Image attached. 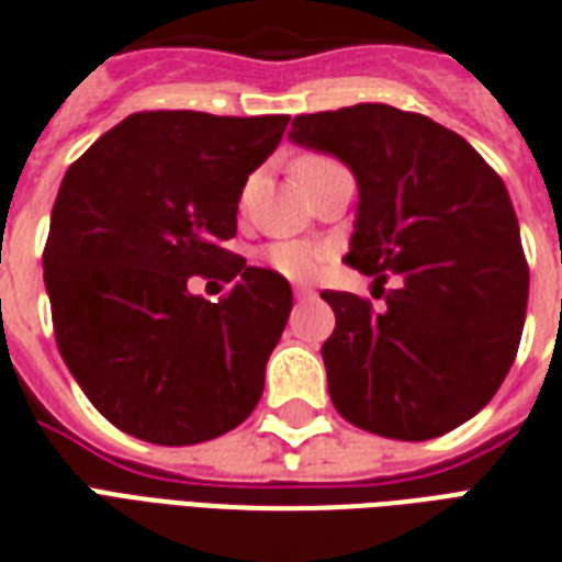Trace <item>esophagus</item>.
I'll return each mask as SVG.
<instances>
[{
  "label": "esophagus",
  "mask_w": 562,
  "mask_h": 562,
  "mask_svg": "<svg viewBox=\"0 0 562 562\" xmlns=\"http://www.w3.org/2000/svg\"><path fill=\"white\" fill-rule=\"evenodd\" d=\"M293 293H295V299H299V302H304V299H313V290H310V286H293Z\"/></svg>",
  "instance_id": "obj_1"
}]
</instances>
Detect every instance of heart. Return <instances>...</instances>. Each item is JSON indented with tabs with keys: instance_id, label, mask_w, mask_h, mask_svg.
Here are the masks:
<instances>
[{
	"instance_id": "1",
	"label": "heart",
	"mask_w": 562,
	"mask_h": 562,
	"mask_svg": "<svg viewBox=\"0 0 562 562\" xmlns=\"http://www.w3.org/2000/svg\"><path fill=\"white\" fill-rule=\"evenodd\" d=\"M316 159H325V156H304L295 165H307V161ZM263 260L276 269L278 276L304 281V278H313L322 269V263L327 260V249L313 244V240H278V244H269L263 249Z\"/></svg>"
}]
</instances>
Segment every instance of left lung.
I'll list each match as a JSON object with an SVG mask.
<instances>
[{
  "label": "left lung",
  "mask_w": 562,
  "mask_h": 562,
  "mask_svg": "<svg viewBox=\"0 0 562 562\" xmlns=\"http://www.w3.org/2000/svg\"><path fill=\"white\" fill-rule=\"evenodd\" d=\"M290 138L334 154L359 186L345 263L402 286L383 310L325 290L322 345L336 412L366 432L426 441L491 403L514 366L528 260L508 188L452 130L385 103L293 121Z\"/></svg>",
  "instance_id": "left-lung-1"
}]
</instances>
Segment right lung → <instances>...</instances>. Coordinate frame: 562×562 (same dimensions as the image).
Listing matches in <instances>:
<instances>
[{
	"label": "right lung",
	"instance_id": "1",
	"mask_svg": "<svg viewBox=\"0 0 562 562\" xmlns=\"http://www.w3.org/2000/svg\"><path fill=\"white\" fill-rule=\"evenodd\" d=\"M286 115L133 112L71 161L43 278L54 339L89 403L121 432L188 447L244 424L284 334L293 290L223 249L249 173ZM223 277L220 303L190 293Z\"/></svg>",
	"mask_w": 562,
	"mask_h": 562
}]
</instances>
